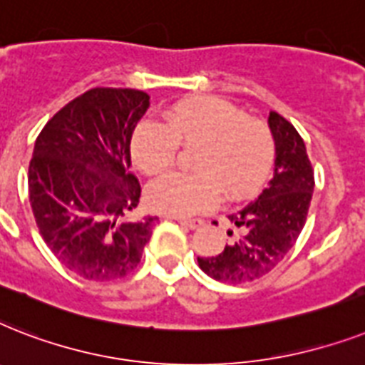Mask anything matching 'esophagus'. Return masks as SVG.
Instances as JSON below:
<instances>
[{"instance_id":"obj_1","label":"esophagus","mask_w":365,"mask_h":365,"mask_svg":"<svg viewBox=\"0 0 365 365\" xmlns=\"http://www.w3.org/2000/svg\"><path fill=\"white\" fill-rule=\"evenodd\" d=\"M175 220L186 230H197L203 224V220H200V218H175Z\"/></svg>"}]
</instances>
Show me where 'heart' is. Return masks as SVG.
<instances>
[{
    "instance_id": "b5f03b06",
    "label": "heart",
    "mask_w": 365,
    "mask_h": 365,
    "mask_svg": "<svg viewBox=\"0 0 365 365\" xmlns=\"http://www.w3.org/2000/svg\"><path fill=\"white\" fill-rule=\"evenodd\" d=\"M179 147L197 148L196 173H171L147 192L148 205L168 217H192L228 200L252 196L275 160V139L264 120L249 118L217 96H194L164 110V124L143 120L132 137V156L147 175L173 168Z\"/></svg>"
}]
</instances>
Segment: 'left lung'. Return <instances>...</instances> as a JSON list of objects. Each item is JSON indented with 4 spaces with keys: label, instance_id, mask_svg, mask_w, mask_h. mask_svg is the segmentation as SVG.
I'll use <instances>...</instances> for the list:
<instances>
[{
    "label": "left lung",
    "instance_id": "obj_1",
    "mask_svg": "<svg viewBox=\"0 0 365 365\" xmlns=\"http://www.w3.org/2000/svg\"><path fill=\"white\" fill-rule=\"evenodd\" d=\"M275 139V169L267 188L241 211L228 215L235 226L222 252L197 256V264L215 281L245 284L267 275L284 260L299 237L313 197L314 173L298 130L271 110L267 118Z\"/></svg>",
    "mask_w": 365,
    "mask_h": 365
}]
</instances>
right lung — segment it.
I'll list each match as a JSON object with an SVG mask.
<instances>
[{"label":"right lung","instance_id":"add662e5","mask_svg":"<svg viewBox=\"0 0 365 365\" xmlns=\"http://www.w3.org/2000/svg\"><path fill=\"white\" fill-rule=\"evenodd\" d=\"M148 100L141 90L92 88L35 141L28 190L37 228L58 260L88 281L132 273L153 235L156 217L124 218L141 196L130 143Z\"/></svg>","mask_w":365,"mask_h":365}]
</instances>
